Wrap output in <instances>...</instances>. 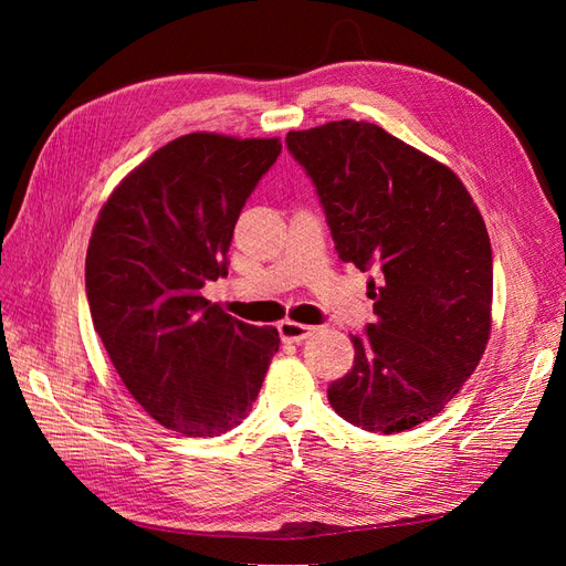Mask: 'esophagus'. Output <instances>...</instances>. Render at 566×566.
Masks as SVG:
<instances>
[{
    "label": "esophagus",
    "mask_w": 566,
    "mask_h": 566,
    "mask_svg": "<svg viewBox=\"0 0 566 566\" xmlns=\"http://www.w3.org/2000/svg\"><path fill=\"white\" fill-rule=\"evenodd\" d=\"M314 333L312 325L295 323V321H281L279 323V335L283 342H302L304 337H310Z\"/></svg>",
    "instance_id": "obj_1"
}]
</instances>
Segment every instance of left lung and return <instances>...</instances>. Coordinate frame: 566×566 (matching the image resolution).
<instances>
[{
  "label": "left lung",
  "instance_id": "1",
  "mask_svg": "<svg viewBox=\"0 0 566 566\" xmlns=\"http://www.w3.org/2000/svg\"><path fill=\"white\" fill-rule=\"evenodd\" d=\"M342 262L375 271V323L352 335L354 366L328 387L339 418L394 434L441 413L491 331V241L447 165L382 127L339 119L290 132Z\"/></svg>",
  "mask_w": 566,
  "mask_h": 566
}]
</instances>
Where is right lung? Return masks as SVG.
<instances>
[{"instance_id":"add662e5","label":"right lung","mask_w":566,"mask_h":566,"mask_svg":"<svg viewBox=\"0 0 566 566\" xmlns=\"http://www.w3.org/2000/svg\"><path fill=\"white\" fill-rule=\"evenodd\" d=\"M281 156L279 139L179 136L123 179L101 210L84 283L94 331L132 397L184 437L241 424L281 337L202 297L229 273L233 227Z\"/></svg>"}]
</instances>
